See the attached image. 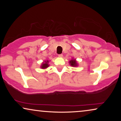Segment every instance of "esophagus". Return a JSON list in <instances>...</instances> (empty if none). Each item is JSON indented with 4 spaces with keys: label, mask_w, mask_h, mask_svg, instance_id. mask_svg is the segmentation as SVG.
<instances>
[{
    "label": "esophagus",
    "mask_w": 121,
    "mask_h": 121,
    "mask_svg": "<svg viewBox=\"0 0 121 121\" xmlns=\"http://www.w3.org/2000/svg\"><path fill=\"white\" fill-rule=\"evenodd\" d=\"M58 57H63V54H58Z\"/></svg>",
    "instance_id": "34e87169"
}]
</instances>
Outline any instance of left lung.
<instances>
[{
  "label": "left lung",
  "instance_id": "left-lung-1",
  "mask_svg": "<svg viewBox=\"0 0 121 121\" xmlns=\"http://www.w3.org/2000/svg\"><path fill=\"white\" fill-rule=\"evenodd\" d=\"M69 64H70V65L72 66V67H77L78 66V62L77 60H76L75 59H74V58H72L71 60H69Z\"/></svg>",
  "mask_w": 121,
  "mask_h": 121
}]
</instances>
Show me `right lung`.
<instances>
[{
  "instance_id": "obj_1",
  "label": "right lung",
  "mask_w": 121,
  "mask_h": 121,
  "mask_svg": "<svg viewBox=\"0 0 121 121\" xmlns=\"http://www.w3.org/2000/svg\"><path fill=\"white\" fill-rule=\"evenodd\" d=\"M49 61L48 60H44L43 62L42 63L41 65V68L42 69H45L46 68H47L48 67H49Z\"/></svg>"
}]
</instances>
